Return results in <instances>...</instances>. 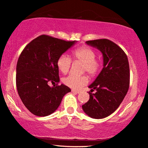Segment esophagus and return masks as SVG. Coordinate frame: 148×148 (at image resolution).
Masks as SVG:
<instances>
[{
    "mask_svg": "<svg viewBox=\"0 0 148 148\" xmlns=\"http://www.w3.org/2000/svg\"><path fill=\"white\" fill-rule=\"evenodd\" d=\"M72 92H73V93H75V94H79V93H80V91H78V90H72Z\"/></svg>",
    "mask_w": 148,
    "mask_h": 148,
    "instance_id": "esophagus-1",
    "label": "esophagus"
}]
</instances>
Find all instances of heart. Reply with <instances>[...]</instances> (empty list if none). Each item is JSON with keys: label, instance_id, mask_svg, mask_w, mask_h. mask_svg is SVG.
<instances>
[{"label": "heart", "instance_id": "heart-1", "mask_svg": "<svg viewBox=\"0 0 148 148\" xmlns=\"http://www.w3.org/2000/svg\"><path fill=\"white\" fill-rule=\"evenodd\" d=\"M72 58L74 60L83 62L82 72L87 73L90 76H94L100 71L102 62L100 59L96 58L95 50L86 46H84L74 50L72 52ZM58 70L63 74H66L69 71L72 65V60L66 54H62L58 57L56 62ZM63 83L68 87L74 90H80L88 82L86 75L70 74L63 78Z\"/></svg>", "mask_w": 148, "mask_h": 148}]
</instances>
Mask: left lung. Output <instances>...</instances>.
Returning a JSON list of instances; mask_svg holds the SVG:
<instances>
[{"instance_id":"8db88e82","label":"left lung","mask_w":148,"mask_h":148,"mask_svg":"<svg viewBox=\"0 0 148 148\" xmlns=\"http://www.w3.org/2000/svg\"><path fill=\"white\" fill-rule=\"evenodd\" d=\"M102 52L103 68L88 88L90 99L82 105L88 116L102 119L110 116L120 106L130 86V66L124 51L108 39H98L86 42ZM97 90L95 94L91 92Z\"/></svg>"}]
</instances>
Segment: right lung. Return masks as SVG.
<instances>
[{
	"label": "right lung",
	"instance_id": "right-lung-1",
	"mask_svg": "<svg viewBox=\"0 0 148 148\" xmlns=\"http://www.w3.org/2000/svg\"><path fill=\"white\" fill-rule=\"evenodd\" d=\"M76 41L42 34L25 46L16 65V84L22 102L32 114L46 116L56 111L71 90L60 82L56 62ZM49 83H56L50 87Z\"/></svg>",
	"mask_w": 148,
	"mask_h": 148
}]
</instances>
